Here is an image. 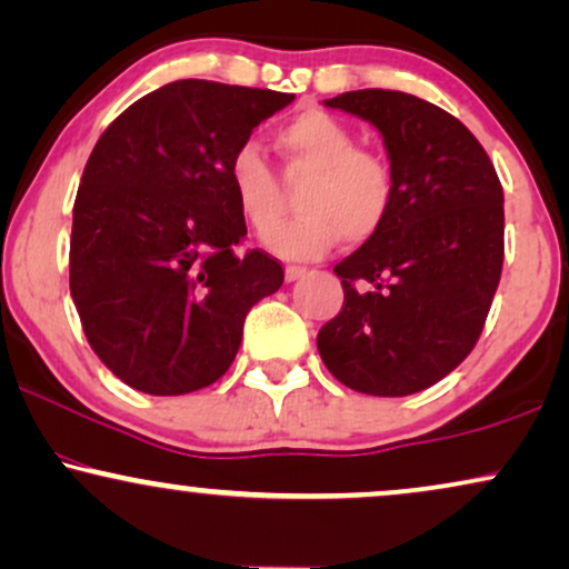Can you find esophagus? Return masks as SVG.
Here are the masks:
<instances>
[{
  "label": "esophagus",
  "instance_id": "34e87169",
  "mask_svg": "<svg viewBox=\"0 0 569 569\" xmlns=\"http://www.w3.org/2000/svg\"><path fill=\"white\" fill-rule=\"evenodd\" d=\"M307 268H301V264H289V268H286V280H299V278H305L307 276Z\"/></svg>",
  "mask_w": 569,
  "mask_h": 569
}]
</instances>
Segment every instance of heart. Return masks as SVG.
<instances>
[{
  "instance_id": "heart-1",
  "label": "heart",
  "mask_w": 569,
  "mask_h": 569,
  "mask_svg": "<svg viewBox=\"0 0 569 569\" xmlns=\"http://www.w3.org/2000/svg\"><path fill=\"white\" fill-rule=\"evenodd\" d=\"M289 172H312L299 193L297 218L268 228L283 207L278 172L257 143H241L228 162V181L243 220L264 233V247L286 260H312L333 249L343 236L368 241L376 236L397 199V176L388 157L357 147L347 123L322 110H305L276 133Z\"/></svg>"
}]
</instances>
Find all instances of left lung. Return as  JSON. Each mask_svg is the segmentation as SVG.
<instances>
[{
	"instance_id": "1",
	"label": "left lung",
	"mask_w": 569,
	"mask_h": 569,
	"mask_svg": "<svg viewBox=\"0 0 569 569\" xmlns=\"http://www.w3.org/2000/svg\"><path fill=\"white\" fill-rule=\"evenodd\" d=\"M326 107L378 128L397 199L383 228L333 268L343 307L318 351L343 386L409 397L478 343L505 264V191L476 136L426 99L362 89Z\"/></svg>"
}]
</instances>
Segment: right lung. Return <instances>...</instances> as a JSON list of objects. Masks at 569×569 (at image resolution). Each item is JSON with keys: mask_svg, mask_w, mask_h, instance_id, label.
<instances>
[{"mask_svg": "<svg viewBox=\"0 0 569 569\" xmlns=\"http://www.w3.org/2000/svg\"><path fill=\"white\" fill-rule=\"evenodd\" d=\"M293 93L172 81L107 126L83 168L70 297L123 383L181 397L226 376L243 320L283 283L276 257L236 254L247 222L228 162Z\"/></svg>", "mask_w": 569, "mask_h": 569, "instance_id": "1", "label": "right lung"}]
</instances>
